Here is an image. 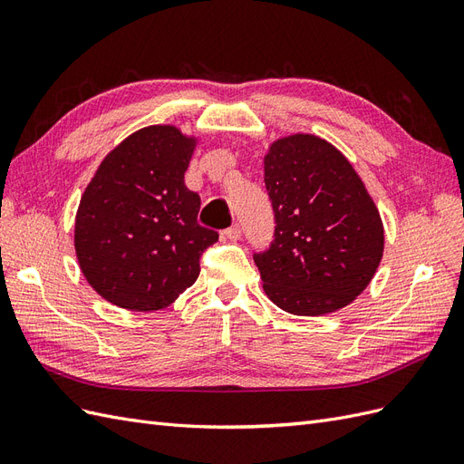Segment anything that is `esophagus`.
<instances>
[{"instance_id": "esophagus-1", "label": "esophagus", "mask_w": 464, "mask_h": 464, "mask_svg": "<svg viewBox=\"0 0 464 464\" xmlns=\"http://www.w3.org/2000/svg\"><path fill=\"white\" fill-rule=\"evenodd\" d=\"M224 237H228V240H240V237H242V227H240V224H232L230 228L224 230Z\"/></svg>"}]
</instances>
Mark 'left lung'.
<instances>
[{"label": "left lung", "mask_w": 464, "mask_h": 464, "mask_svg": "<svg viewBox=\"0 0 464 464\" xmlns=\"http://www.w3.org/2000/svg\"><path fill=\"white\" fill-rule=\"evenodd\" d=\"M275 240L254 256L263 290L294 315H325L366 290L383 257L379 210L344 154L310 133L265 154Z\"/></svg>", "instance_id": "8db88e82"}]
</instances>
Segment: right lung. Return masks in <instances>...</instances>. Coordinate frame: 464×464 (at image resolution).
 Instances as JSON below:
<instances>
[{"mask_svg":"<svg viewBox=\"0 0 464 464\" xmlns=\"http://www.w3.org/2000/svg\"><path fill=\"white\" fill-rule=\"evenodd\" d=\"M195 145L176 125H149L106 154L82 193L75 254L110 304L157 312L198 280L218 234L198 222L201 199L184 184Z\"/></svg>","mask_w":464,"mask_h":464,"instance_id":"1","label":"right lung"}]
</instances>
